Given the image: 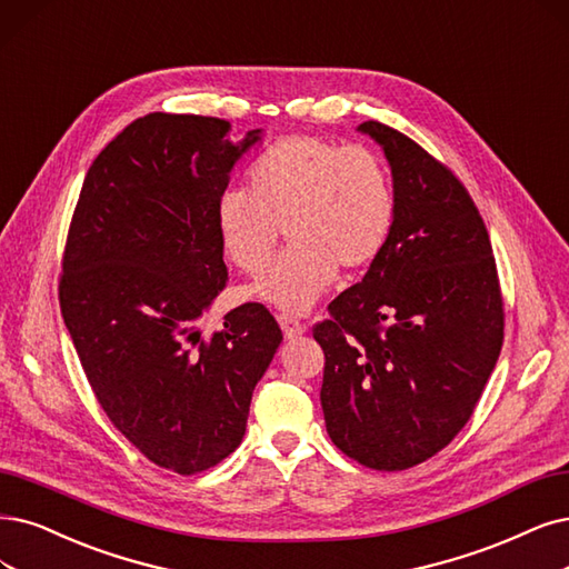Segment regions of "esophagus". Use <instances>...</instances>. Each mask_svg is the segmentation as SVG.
Listing matches in <instances>:
<instances>
[{"instance_id": "esophagus-1", "label": "esophagus", "mask_w": 569, "mask_h": 569, "mask_svg": "<svg viewBox=\"0 0 569 569\" xmlns=\"http://www.w3.org/2000/svg\"><path fill=\"white\" fill-rule=\"evenodd\" d=\"M279 326L288 340L300 338V335L305 332V323L298 317H292V313H279Z\"/></svg>"}]
</instances>
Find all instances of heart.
<instances>
[{"instance_id":"b5f03b06","label":"heart","mask_w":569,"mask_h":569,"mask_svg":"<svg viewBox=\"0 0 569 569\" xmlns=\"http://www.w3.org/2000/svg\"><path fill=\"white\" fill-rule=\"evenodd\" d=\"M393 220L382 161L366 147L313 136L271 144L250 168V189H227L216 208L227 258L250 277L269 264L286 231L290 246L250 296L288 311L309 309L338 269L353 277L380 260Z\"/></svg>"}]
</instances>
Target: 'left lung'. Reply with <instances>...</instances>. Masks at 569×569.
Listing matches in <instances>:
<instances>
[{
	"instance_id": "8db88e82",
	"label": "left lung",
	"mask_w": 569,
	"mask_h": 569,
	"mask_svg": "<svg viewBox=\"0 0 569 569\" xmlns=\"http://www.w3.org/2000/svg\"><path fill=\"white\" fill-rule=\"evenodd\" d=\"M396 220L363 281L313 323L323 349L326 429L347 457L406 471L471 419L503 342V298L488 227L450 168L382 121Z\"/></svg>"
}]
</instances>
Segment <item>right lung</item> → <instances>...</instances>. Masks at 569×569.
Listing matches in <instances>:
<instances>
[{"label": "right lung", "instance_id": "right-lung-1", "mask_svg": "<svg viewBox=\"0 0 569 569\" xmlns=\"http://www.w3.org/2000/svg\"><path fill=\"white\" fill-rule=\"evenodd\" d=\"M152 112L131 121L83 178L58 300L83 375L117 431L157 465L194 476L234 452L250 396L283 332L260 302L201 332L227 288L216 208L260 131Z\"/></svg>", "mask_w": 569, "mask_h": 569}]
</instances>
